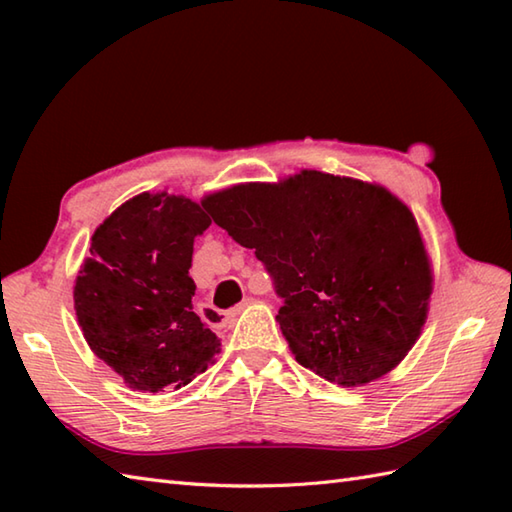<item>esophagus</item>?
Masks as SVG:
<instances>
[{
  "instance_id": "34e87169",
  "label": "esophagus",
  "mask_w": 512,
  "mask_h": 512,
  "mask_svg": "<svg viewBox=\"0 0 512 512\" xmlns=\"http://www.w3.org/2000/svg\"><path fill=\"white\" fill-rule=\"evenodd\" d=\"M248 303H250V299H246V301H242V303H237V306H235V308H231V310H228V312H226V317H228V319H233V317H237V314H239V312H242V310H244V308L248 306Z\"/></svg>"
}]
</instances>
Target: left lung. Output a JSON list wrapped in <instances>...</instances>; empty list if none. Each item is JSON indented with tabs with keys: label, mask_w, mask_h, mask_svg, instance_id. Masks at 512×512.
Masks as SVG:
<instances>
[{
	"label": "left lung",
	"mask_w": 512,
	"mask_h": 512,
	"mask_svg": "<svg viewBox=\"0 0 512 512\" xmlns=\"http://www.w3.org/2000/svg\"><path fill=\"white\" fill-rule=\"evenodd\" d=\"M202 206L273 277L297 363L343 387L391 372L427 319L433 277L411 211L378 184L301 171Z\"/></svg>",
	"instance_id": "obj_1"
}]
</instances>
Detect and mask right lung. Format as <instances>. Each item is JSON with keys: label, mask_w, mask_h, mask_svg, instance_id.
Wrapping results in <instances>:
<instances>
[{"label": "right lung", "mask_w": 512, "mask_h": 512, "mask_svg": "<svg viewBox=\"0 0 512 512\" xmlns=\"http://www.w3.org/2000/svg\"><path fill=\"white\" fill-rule=\"evenodd\" d=\"M209 226L200 204L160 191L127 200L92 235L74 284L76 319L132 389H180L220 352L191 303L193 242Z\"/></svg>", "instance_id": "right-lung-1"}]
</instances>
